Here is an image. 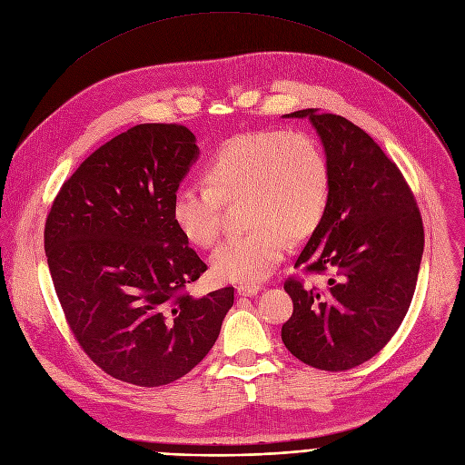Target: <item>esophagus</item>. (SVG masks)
<instances>
[{"label": "esophagus", "mask_w": 465, "mask_h": 465, "mask_svg": "<svg viewBox=\"0 0 465 465\" xmlns=\"http://www.w3.org/2000/svg\"><path fill=\"white\" fill-rule=\"evenodd\" d=\"M261 290L259 285H255V283H242V285H238L236 287V293L238 295H242V297H253V295H257V292Z\"/></svg>", "instance_id": "esophagus-1"}]
</instances>
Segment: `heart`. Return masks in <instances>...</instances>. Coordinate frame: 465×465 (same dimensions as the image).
I'll return each mask as SVG.
<instances>
[{
    "label": "heart",
    "mask_w": 465,
    "mask_h": 465,
    "mask_svg": "<svg viewBox=\"0 0 465 465\" xmlns=\"http://www.w3.org/2000/svg\"><path fill=\"white\" fill-rule=\"evenodd\" d=\"M238 201L252 229L213 252L212 271L225 282L257 283L283 257L287 238H308L327 213L331 170L318 140L280 128L234 136L208 163L206 185L173 191L170 215L191 244L210 248L221 234L223 203Z\"/></svg>",
    "instance_id": "obj_1"
}]
</instances>
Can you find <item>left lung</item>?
Masks as SVG:
<instances>
[{
  "instance_id": "obj_1",
  "label": "left lung",
  "mask_w": 465,
  "mask_h": 465,
  "mask_svg": "<svg viewBox=\"0 0 465 465\" xmlns=\"http://www.w3.org/2000/svg\"><path fill=\"white\" fill-rule=\"evenodd\" d=\"M325 147L331 201L295 269L325 274L327 285L290 276L293 314L282 341L297 360L322 371L369 361L400 329L424 253V223L401 170L351 121L301 109Z\"/></svg>"
}]
</instances>
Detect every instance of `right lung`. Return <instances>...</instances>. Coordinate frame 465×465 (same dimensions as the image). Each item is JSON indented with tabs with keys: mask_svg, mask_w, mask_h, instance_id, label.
Returning a JSON list of instances; mask_svg holds the SVG:
<instances>
[{
	"mask_svg": "<svg viewBox=\"0 0 465 465\" xmlns=\"http://www.w3.org/2000/svg\"><path fill=\"white\" fill-rule=\"evenodd\" d=\"M198 157L194 134L145 123L98 147L60 187L45 221L54 292L83 351L117 381L182 379L219 337L232 287L191 297L206 262L170 204Z\"/></svg>",
	"mask_w": 465,
	"mask_h": 465,
	"instance_id": "obj_1",
	"label": "right lung"
}]
</instances>
